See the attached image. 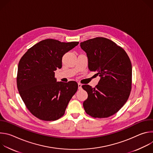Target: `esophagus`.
I'll list each match as a JSON object with an SVG mask.
<instances>
[{
    "mask_svg": "<svg viewBox=\"0 0 153 153\" xmlns=\"http://www.w3.org/2000/svg\"><path fill=\"white\" fill-rule=\"evenodd\" d=\"M82 84L80 83H78V88L79 90H81L82 89Z\"/></svg>",
    "mask_w": 153,
    "mask_h": 153,
    "instance_id": "esophagus-1",
    "label": "esophagus"
}]
</instances>
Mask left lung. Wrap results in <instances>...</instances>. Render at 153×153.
Segmentation results:
<instances>
[{
    "label": "left lung",
    "instance_id": "obj_1",
    "mask_svg": "<svg viewBox=\"0 0 153 153\" xmlns=\"http://www.w3.org/2000/svg\"><path fill=\"white\" fill-rule=\"evenodd\" d=\"M86 53L88 68L100 77L94 87L82 85L88 93L83 103L86 114L94 118L108 117L116 113L126 102L132 85V65L120 47L112 40L96 37L80 43Z\"/></svg>",
    "mask_w": 153,
    "mask_h": 153
}]
</instances>
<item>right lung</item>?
<instances>
[{
	"instance_id": "1",
	"label": "right lung",
	"mask_w": 153,
	"mask_h": 153,
	"mask_svg": "<svg viewBox=\"0 0 153 153\" xmlns=\"http://www.w3.org/2000/svg\"><path fill=\"white\" fill-rule=\"evenodd\" d=\"M78 44V42L43 40L28 49L20 59L17 89L28 110L37 118L53 121L65 114L78 84L75 81L57 82L54 71L62 68L63 56Z\"/></svg>"
}]
</instances>
